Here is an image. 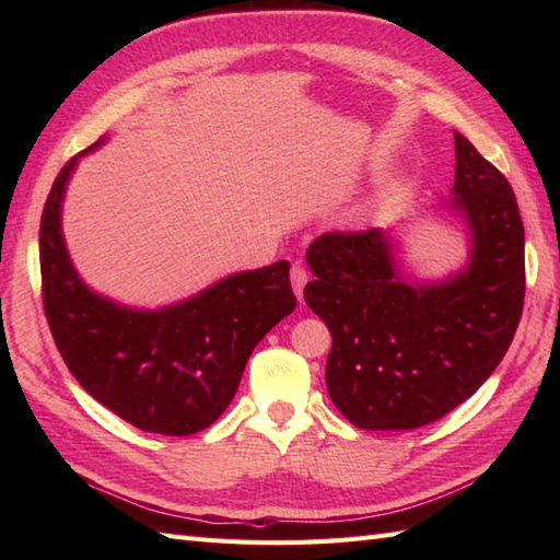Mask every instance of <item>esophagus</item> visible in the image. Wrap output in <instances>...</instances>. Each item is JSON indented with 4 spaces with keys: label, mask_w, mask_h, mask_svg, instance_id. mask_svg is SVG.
I'll list each match as a JSON object with an SVG mask.
<instances>
[{
    "label": "esophagus",
    "mask_w": 560,
    "mask_h": 560,
    "mask_svg": "<svg viewBox=\"0 0 560 560\" xmlns=\"http://www.w3.org/2000/svg\"><path fill=\"white\" fill-rule=\"evenodd\" d=\"M305 283H307V271L301 265H293V269H291V287H293L295 295H299V301H303Z\"/></svg>",
    "instance_id": "esophagus-1"
}]
</instances>
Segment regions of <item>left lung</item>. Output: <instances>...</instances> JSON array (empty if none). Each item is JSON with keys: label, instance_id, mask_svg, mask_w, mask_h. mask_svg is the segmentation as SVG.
<instances>
[{"label": "left lung", "instance_id": "8db88e82", "mask_svg": "<svg viewBox=\"0 0 560 560\" xmlns=\"http://www.w3.org/2000/svg\"><path fill=\"white\" fill-rule=\"evenodd\" d=\"M455 185L440 209L467 231V261L409 273L395 231L325 233L307 247L305 303L331 335L327 392L363 431H411L467 401L515 337L525 225L505 175L455 132Z\"/></svg>", "mask_w": 560, "mask_h": 560}]
</instances>
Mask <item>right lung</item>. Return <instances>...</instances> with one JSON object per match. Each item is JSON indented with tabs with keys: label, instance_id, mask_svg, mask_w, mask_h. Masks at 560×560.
<instances>
[{
	"label": "right lung",
	"instance_id": "right-lung-1",
	"mask_svg": "<svg viewBox=\"0 0 560 560\" xmlns=\"http://www.w3.org/2000/svg\"><path fill=\"white\" fill-rule=\"evenodd\" d=\"M77 153L45 201L40 273L47 325L71 375L105 409L139 431L192 435L229 407L249 353L295 311L289 261L229 273L185 301L122 305L79 277L62 233V201Z\"/></svg>",
	"mask_w": 560,
	"mask_h": 560
}]
</instances>
